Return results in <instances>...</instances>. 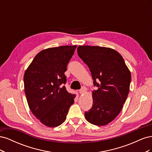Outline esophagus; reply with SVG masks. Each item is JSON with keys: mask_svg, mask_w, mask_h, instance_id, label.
I'll list each match as a JSON object with an SVG mask.
<instances>
[{"mask_svg": "<svg viewBox=\"0 0 152 152\" xmlns=\"http://www.w3.org/2000/svg\"><path fill=\"white\" fill-rule=\"evenodd\" d=\"M87 91V88L86 87H82V88L79 90V93H80V94H84Z\"/></svg>", "mask_w": 152, "mask_h": 152, "instance_id": "34e87169", "label": "esophagus"}]
</instances>
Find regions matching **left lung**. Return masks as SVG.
Returning <instances> with one entry per match:
<instances>
[{"label": "left lung", "instance_id": "1", "mask_svg": "<svg viewBox=\"0 0 152 152\" xmlns=\"http://www.w3.org/2000/svg\"><path fill=\"white\" fill-rule=\"evenodd\" d=\"M79 56L88 66L97 89L92 108L85 112L89 123L98 126L113 121L122 110L129 92L131 72L121 55L111 48L80 45Z\"/></svg>", "mask_w": 152, "mask_h": 152}]
</instances>
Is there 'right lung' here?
Masks as SVG:
<instances>
[{
    "instance_id": "right-lung-1",
    "label": "right lung",
    "mask_w": 152,
    "mask_h": 152,
    "mask_svg": "<svg viewBox=\"0 0 152 152\" xmlns=\"http://www.w3.org/2000/svg\"><path fill=\"white\" fill-rule=\"evenodd\" d=\"M77 45L44 49L36 55L26 70L23 81L29 108L45 126L55 127L65 121L75 94L64 86L65 72Z\"/></svg>"
}]
</instances>
